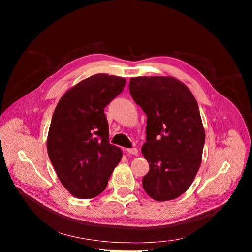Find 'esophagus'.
<instances>
[{
  "label": "esophagus",
  "instance_id": "esophagus-1",
  "mask_svg": "<svg viewBox=\"0 0 252 252\" xmlns=\"http://www.w3.org/2000/svg\"><path fill=\"white\" fill-rule=\"evenodd\" d=\"M127 152L129 155H134V156H136L139 154V150L136 149L135 147H132V148H129V149H127Z\"/></svg>",
  "mask_w": 252,
  "mask_h": 252
}]
</instances>
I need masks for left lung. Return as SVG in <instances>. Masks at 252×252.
Returning a JSON list of instances; mask_svg holds the SVG:
<instances>
[{"instance_id":"obj_1","label":"left lung","mask_w":252,"mask_h":252,"mask_svg":"<svg viewBox=\"0 0 252 252\" xmlns=\"http://www.w3.org/2000/svg\"><path fill=\"white\" fill-rule=\"evenodd\" d=\"M129 93L147 116L142 154L149 171L143 188L156 201L184 193L199 170L205 144L200 109L184 84L171 77H139Z\"/></svg>"}]
</instances>
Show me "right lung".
<instances>
[{"mask_svg": "<svg viewBox=\"0 0 252 252\" xmlns=\"http://www.w3.org/2000/svg\"><path fill=\"white\" fill-rule=\"evenodd\" d=\"M125 84L114 75H91L68 90L53 112L48 156L61 183L79 199L103 192L121 161V149L109 143L104 109Z\"/></svg>", "mask_w": 252, "mask_h": 252, "instance_id": "1", "label": "right lung"}]
</instances>
